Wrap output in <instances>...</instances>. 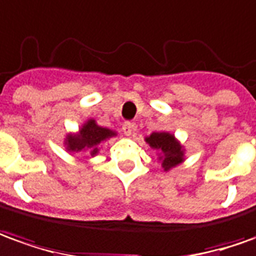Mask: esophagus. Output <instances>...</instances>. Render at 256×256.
Masks as SVG:
<instances>
[{"label":"esophagus","mask_w":256,"mask_h":256,"mask_svg":"<svg viewBox=\"0 0 256 256\" xmlns=\"http://www.w3.org/2000/svg\"><path fill=\"white\" fill-rule=\"evenodd\" d=\"M136 124L135 122H124V125H122V131H124V134L126 135V136H131V135H134L135 132H136Z\"/></svg>","instance_id":"esophagus-1"}]
</instances>
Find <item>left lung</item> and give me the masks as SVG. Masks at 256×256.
<instances>
[{
  "mask_svg": "<svg viewBox=\"0 0 256 256\" xmlns=\"http://www.w3.org/2000/svg\"><path fill=\"white\" fill-rule=\"evenodd\" d=\"M152 149L160 152L162 167L164 172L178 166L184 162V148L172 134L168 132H153L150 136L145 139Z\"/></svg>",
  "mask_w": 256,
  "mask_h": 256,
  "instance_id": "obj_1",
  "label": "left lung"
}]
</instances>
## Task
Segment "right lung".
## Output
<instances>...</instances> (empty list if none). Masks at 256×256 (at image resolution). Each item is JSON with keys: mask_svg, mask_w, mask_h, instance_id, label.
Wrapping results in <instances>:
<instances>
[{"mask_svg": "<svg viewBox=\"0 0 256 256\" xmlns=\"http://www.w3.org/2000/svg\"><path fill=\"white\" fill-rule=\"evenodd\" d=\"M117 134L111 131L108 128H103L96 124L94 120H88L82 128L79 130L75 135H66L65 138V145L70 152H89L90 156H96L98 153V146L106 140V139L116 136Z\"/></svg>", "mask_w": 256, "mask_h": 256, "instance_id": "obj_1", "label": "right lung"}]
</instances>
